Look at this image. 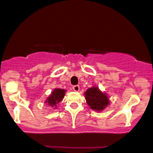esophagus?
<instances>
[{
    "mask_svg": "<svg viewBox=\"0 0 153 153\" xmlns=\"http://www.w3.org/2000/svg\"><path fill=\"white\" fill-rule=\"evenodd\" d=\"M72 88H73V90L76 92L79 91V90H80V87L78 85H74Z\"/></svg>",
    "mask_w": 153,
    "mask_h": 153,
    "instance_id": "esophagus-1",
    "label": "esophagus"
}]
</instances>
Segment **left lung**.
Segmentation results:
<instances>
[{
	"label": "left lung",
	"mask_w": 153,
	"mask_h": 153,
	"mask_svg": "<svg viewBox=\"0 0 153 153\" xmlns=\"http://www.w3.org/2000/svg\"><path fill=\"white\" fill-rule=\"evenodd\" d=\"M87 103L90 108L97 111L105 109L109 104V100L106 94L103 93L97 87L89 88L84 93Z\"/></svg>",
	"instance_id": "left-lung-1"
}]
</instances>
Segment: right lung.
Segmentation results:
<instances>
[{
  "instance_id": "add662e5",
  "label": "right lung",
  "mask_w": 153,
  "mask_h": 153,
  "mask_svg": "<svg viewBox=\"0 0 153 153\" xmlns=\"http://www.w3.org/2000/svg\"><path fill=\"white\" fill-rule=\"evenodd\" d=\"M65 90L63 89H55L51 93V95L47 99L46 103L52 108H56L57 105L63 99L65 96Z\"/></svg>"
}]
</instances>
